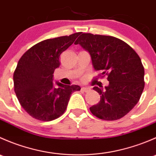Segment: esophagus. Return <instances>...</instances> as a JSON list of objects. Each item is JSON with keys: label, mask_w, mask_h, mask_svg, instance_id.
Listing matches in <instances>:
<instances>
[{"label": "esophagus", "mask_w": 156, "mask_h": 156, "mask_svg": "<svg viewBox=\"0 0 156 156\" xmlns=\"http://www.w3.org/2000/svg\"><path fill=\"white\" fill-rule=\"evenodd\" d=\"M90 90V88L88 87H82L81 88V91H84V92H87Z\"/></svg>", "instance_id": "1"}]
</instances>
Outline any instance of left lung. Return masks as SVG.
<instances>
[{
  "mask_svg": "<svg viewBox=\"0 0 156 156\" xmlns=\"http://www.w3.org/2000/svg\"><path fill=\"white\" fill-rule=\"evenodd\" d=\"M75 44L90 53L93 66L107 75L109 84L94 87L100 101L90 108L96 117L106 121L120 119L132 109L144 89V68L137 53L123 41L112 36L81 33Z\"/></svg>",
  "mask_w": 156,
  "mask_h": 156,
  "instance_id": "8db88e82",
  "label": "left lung"
}]
</instances>
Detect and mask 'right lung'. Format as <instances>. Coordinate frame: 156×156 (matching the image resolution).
Instances as JSON below:
<instances>
[{
  "instance_id": "add662e5",
  "label": "right lung",
  "mask_w": 156,
  "mask_h": 156,
  "mask_svg": "<svg viewBox=\"0 0 156 156\" xmlns=\"http://www.w3.org/2000/svg\"><path fill=\"white\" fill-rule=\"evenodd\" d=\"M80 32L48 39L36 44L22 56L13 74L14 90L25 111L34 119L50 122L62 115L71 94L81 90L78 85L53 84L55 69L59 56Z\"/></svg>"
}]
</instances>
